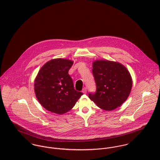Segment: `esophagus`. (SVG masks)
<instances>
[{
    "label": "esophagus",
    "mask_w": 160,
    "mask_h": 160,
    "mask_svg": "<svg viewBox=\"0 0 160 160\" xmlns=\"http://www.w3.org/2000/svg\"><path fill=\"white\" fill-rule=\"evenodd\" d=\"M82 92L84 93H87V89H86V88H83V89H82Z\"/></svg>",
    "instance_id": "34e87169"
}]
</instances>
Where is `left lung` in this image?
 Here are the masks:
<instances>
[{"instance_id": "obj_1", "label": "left lung", "mask_w": 160, "mask_h": 160, "mask_svg": "<svg viewBox=\"0 0 160 160\" xmlns=\"http://www.w3.org/2000/svg\"><path fill=\"white\" fill-rule=\"evenodd\" d=\"M92 67L97 92L89 93V98L106 111L120 107L132 89V79L129 71L121 63L107 60H96Z\"/></svg>"}]
</instances>
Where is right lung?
Segmentation results:
<instances>
[{
  "label": "right lung",
  "mask_w": 160,
  "mask_h": 160,
  "mask_svg": "<svg viewBox=\"0 0 160 160\" xmlns=\"http://www.w3.org/2000/svg\"><path fill=\"white\" fill-rule=\"evenodd\" d=\"M73 61L52 59L39 71L34 80V92L41 105L52 113L63 114L71 110L83 94L74 88L68 71Z\"/></svg>",
  "instance_id": "1"
}]
</instances>
